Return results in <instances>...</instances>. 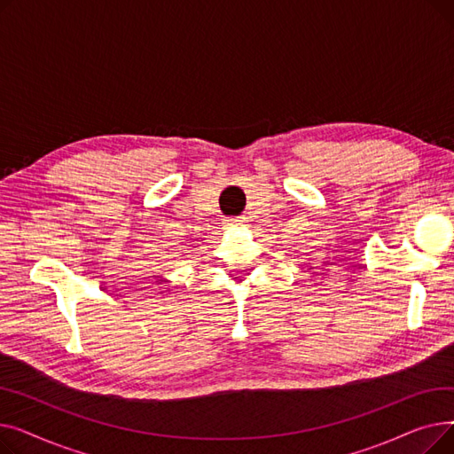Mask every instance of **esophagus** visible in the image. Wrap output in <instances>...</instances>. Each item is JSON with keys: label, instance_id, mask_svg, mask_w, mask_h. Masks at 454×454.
Returning a JSON list of instances; mask_svg holds the SVG:
<instances>
[{"label": "esophagus", "instance_id": "esophagus-1", "mask_svg": "<svg viewBox=\"0 0 454 454\" xmlns=\"http://www.w3.org/2000/svg\"><path fill=\"white\" fill-rule=\"evenodd\" d=\"M247 223V217H231V219H228V224H231V226H241V224H245Z\"/></svg>", "mask_w": 454, "mask_h": 454}]
</instances>
